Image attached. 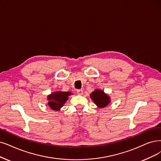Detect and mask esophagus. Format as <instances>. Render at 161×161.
Instances as JSON below:
<instances>
[{"label": "esophagus", "mask_w": 161, "mask_h": 161, "mask_svg": "<svg viewBox=\"0 0 161 161\" xmlns=\"http://www.w3.org/2000/svg\"><path fill=\"white\" fill-rule=\"evenodd\" d=\"M77 94H78L79 95H82L83 94V91L81 89V90H77Z\"/></svg>", "instance_id": "1"}]
</instances>
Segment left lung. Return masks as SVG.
Masks as SVG:
<instances>
[{"instance_id": "left-lung-1", "label": "left lung", "mask_w": 161, "mask_h": 161, "mask_svg": "<svg viewBox=\"0 0 161 161\" xmlns=\"http://www.w3.org/2000/svg\"><path fill=\"white\" fill-rule=\"evenodd\" d=\"M90 97L98 108H103L106 107L111 102L110 96L105 93L101 89H95L90 94Z\"/></svg>"}]
</instances>
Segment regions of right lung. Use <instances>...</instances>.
<instances>
[{"label":"right lung","instance_id":"1","mask_svg":"<svg viewBox=\"0 0 161 161\" xmlns=\"http://www.w3.org/2000/svg\"><path fill=\"white\" fill-rule=\"evenodd\" d=\"M72 94L73 93L70 92L63 91H57L51 93L47 96V100L48 101L47 105L51 110L59 111L63 105L65 104L69 96Z\"/></svg>","mask_w":161,"mask_h":161}]
</instances>
